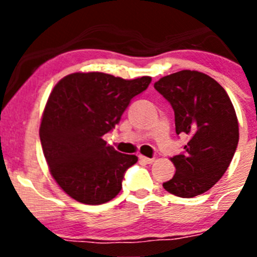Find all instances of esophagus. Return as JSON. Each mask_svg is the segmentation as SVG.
I'll use <instances>...</instances> for the list:
<instances>
[{"label":"esophagus","instance_id":"esophagus-1","mask_svg":"<svg viewBox=\"0 0 257 257\" xmlns=\"http://www.w3.org/2000/svg\"><path fill=\"white\" fill-rule=\"evenodd\" d=\"M139 160L144 163H153L154 162V158H148V157H145V156H139Z\"/></svg>","mask_w":257,"mask_h":257}]
</instances>
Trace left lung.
Returning <instances> with one entry per match:
<instances>
[{"label":"left lung","instance_id":"8db88e82","mask_svg":"<svg viewBox=\"0 0 257 257\" xmlns=\"http://www.w3.org/2000/svg\"><path fill=\"white\" fill-rule=\"evenodd\" d=\"M154 88L171 104L178 135H187L174 156L176 172L163 188L181 198L207 192L225 174L239 139L238 119L228 94L210 76L180 70L162 77Z\"/></svg>","mask_w":257,"mask_h":257}]
</instances>
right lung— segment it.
I'll use <instances>...</instances> for the list:
<instances>
[{
  "label": "right lung",
  "mask_w": 257,
  "mask_h": 257,
  "mask_svg": "<svg viewBox=\"0 0 257 257\" xmlns=\"http://www.w3.org/2000/svg\"><path fill=\"white\" fill-rule=\"evenodd\" d=\"M151 81L147 76L123 79L78 72L56 83L45 106L40 139L52 178L68 196L101 205L119 193L124 172L138 157L119 153L103 136Z\"/></svg>",
  "instance_id": "1"
}]
</instances>
